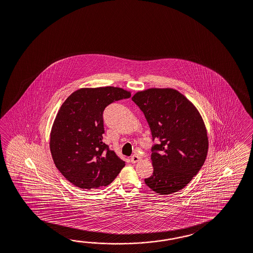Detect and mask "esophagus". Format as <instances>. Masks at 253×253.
Masks as SVG:
<instances>
[{"label": "esophagus", "instance_id": "34e87169", "mask_svg": "<svg viewBox=\"0 0 253 253\" xmlns=\"http://www.w3.org/2000/svg\"><path fill=\"white\" fill-rule=\"evenodd\" d=\"M141 159H142V158H141L140 156H138V155H133V156H131V157H130V162H131L132 164H135L137 162H139Z\"/></svg>", "mask_w": 253, "mask_h": 253}]
</instances>
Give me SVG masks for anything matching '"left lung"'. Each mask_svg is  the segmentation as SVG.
Masks as SVG:
<instances>
[{"label":"left lung","mask_w":253,"mask_h":253,"mask_svg":"<svg viewBox=\"0 0 253 253\" xmlns=\"http://www.w3.org/2000/svg\"><path fill=\"white\" fill-rule=\"evenodd\" d=\"M143 111L153 141L154 172L144 182L159 194H171L191 182L205 163L208 136L198 109L178 90L149 88L131 97Z\"/></svg>","instance_id":"obj_1"}]
</instances>
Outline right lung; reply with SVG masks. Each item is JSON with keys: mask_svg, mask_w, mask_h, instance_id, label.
I'll return each instance as SVG.
<instances>
[{"mask_svg": "<svg viewBox=\"0 0 253 253\" xmlns=\"http://www.w3.org/2000/svg\"><path fill=\"white\" fill-rule=\"evenodd\" d=\"M130 91L105 86L80 88L59 109L50 130L49 149L56 168L72 184L92 190L110 184L125 166L102 142L103 111Z\"/></svg>", "mask_w": 253, "mask_h": 253, "instance_id": "right-lung-1", "label": "right lung"}]
</instances>
